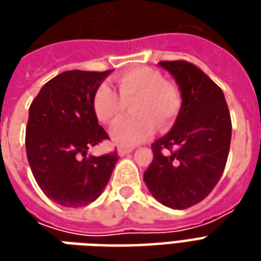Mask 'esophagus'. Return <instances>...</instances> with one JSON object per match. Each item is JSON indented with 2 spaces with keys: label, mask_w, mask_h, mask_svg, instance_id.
<instances>
[{
  "label": "esophagus",
  "mask_w": 261,
  "mask_h": 261,
  "mask_svg": "<svg viewBox=\"0 0 261 261\" xmlns=\"http://www.w3.org/2000/svg\"><path fill=\"white\" fill-rule=\"evenodd\" d=\"M133 152V148H119V151H117V153H119L120 156H125L127 153Z\"/></svg>",
  "instance_id": "34e87169"
}]
</instances>
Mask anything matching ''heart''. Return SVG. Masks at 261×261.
<instances>
[{
  "mask_svg": "<svg viewBox=\"0 0 261 261\" xmlns=\"http://www.w3.org/2000/svg\"><path fill=\"white\" fill-rule=\"evenodd\" d=\"M117 93L100 85L93 95V112L99 121L113 123L130 105L134 116L119 120L110 128V140L117 147H134L153 134L156 124L164 130L172 124L181 106L179 89L148 67L131 69L117 78Z\"/></svg>",
  "mask_w": 261,
  "mask_h": 261,
  "instance_id": "b5f03b06",
  "label": "heart"
}]
</instances>
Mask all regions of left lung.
<instances>
[{
	"label": "left lung",
	"instance_id": "1",
	"mask_svg": "<svg viewBox=\"0 0 261 261\" xmlns=\"http://www.w3.org/2000/svg\"><path fill=\"white\" fill-rule=\"evenodd\" d=\"M159 65L179 85L181 106L172 130L152 144L153 159L144 181L161 204L185 210L202 201L222 176L230 116L224 92L196 65L181 60Z\"/></svg>",
	"mask_w": 261,
	"mask_h": 261
}]
</instances>
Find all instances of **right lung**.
Here are the masks:
<instances>
[{
	"label": "right lung",
	"instance_id": "add662e5",
	"mask_svg": "<svg viewBox=\"0 0 261 261\" xmlns=\"http://www.w3.org/2000/svg\"><path fill=\"white\" fill-rule=\"evenodd\" d=\"M112 71H65L43 85L29 108L26 155L43 193L63 207L102 194L119 155H86L109 138L93 112V95Z\"/></svg>",
	"mask_w": 261,
	"mask_h": 261
}]
</instances>
